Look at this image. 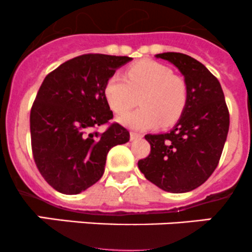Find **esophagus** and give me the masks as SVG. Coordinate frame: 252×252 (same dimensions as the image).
I'll list each match as a JSON object with an SVG mask.
<instances>
[{
	"instance_id": "esophagus-1",
	"label": "esophagus",
	"mask_w": 252,
	"mask_h": 252,
	"mask_svg": "<svg viewBox=\"0 0 252 252\" xmlns=\"http://www.w3.org/2000/svg\"><path fill=\"white\" fill-rule=\"evenodd\" d=\"M142 135L140 133H135V131H130V140H138L141 139Z\"/></svg>"
}]
</instances>
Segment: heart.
Returning a JSON list of instances; mask_svg holds the SVG:
<instances>
[{
	"label": "heart",
	"mask_w": 252,
	"mask_h": 252,
	"mask_svg": "<svg viewBox=\"0 0 252 252\" xmlns=\"http://www.w3.org/2000/svg\"><path fill=\"white\" fill-rule=\"evenodd\" d=\"M103 95L116 113L129 110L139 96L141 108L118 117L119 123L131 129H150L158 124L171 126L180 118L188 100L187 84L166 65L140 61L124 73L107 79Z\"/></svg>",
	"instance_id": "obj_1"
}]
</instances>
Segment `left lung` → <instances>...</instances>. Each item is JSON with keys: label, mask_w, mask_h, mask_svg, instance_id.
<instances>
[{"label": "left lung", "mask_w": 252, "mask_h": 252, "mask_svg": "<svg viewBox=\"0 0 252 252\" xmlns=\"http://www.w3.org/2000/svg\"><path fill=\"white\" fill-rule=\"evenodd\" d=\"M156 58L179 69L188 100L168 133L145 135L151 151L138 167L159 189L188 192L204 184L217 167L229 130V112L220 81L202 63L178 52L158 53Z\"/></svg>", "instance_id": "obj_1"}]
</instances>
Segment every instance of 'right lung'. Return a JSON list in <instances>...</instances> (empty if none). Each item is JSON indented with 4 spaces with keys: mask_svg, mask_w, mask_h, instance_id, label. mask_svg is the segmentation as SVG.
Wrapping results in <instances>:
<instances>
[{
    "mask_svg": "<svg viewBox=\"0 0 252 252\" xmlns=\"http://www.w3.org/2000/svg\"><path fill=\"white\" fill-rule=\"evenodd\" d=\"M126 56L89 53L62 63L42 81L30 112L34 161L57 191L75 195L101 179L106 157L116 145L129 141V131L112 123L103 133L95 129L113 118L103 88Z\"/></svg>",
    "mask_w": 252,
    "mask_h": 252,
    "instance_id": "1",
    "label": "right lung"
}]
</instances>
